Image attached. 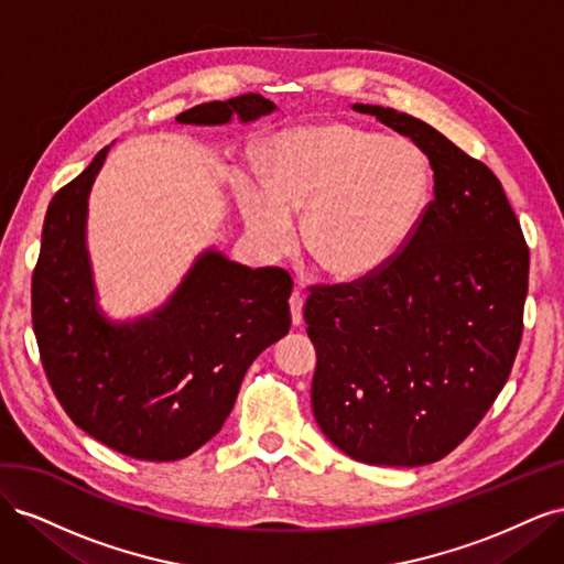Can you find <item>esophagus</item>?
<instances>
[{
    "mask_svg": "<svg viewBox=\"0 0 564 564\" xmlns=\"http://www.w3.org/2000/svg\"><path fill=\"white\" fill-rule=\"evenodd\" d=\"M289 308H292L294 327H299V324L303 322V296H301V292H296V289H294V294L289 296Z\"/></svg>",
    "mask_w": 564,
    "mask_h": 564,
    "instance_id": "esophagus-1",
    "label": "esophagus"
}]
</instances>
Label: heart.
<instances>
[{"label":"heart","mask_w":564,"mask_h":564,"mask_svg":"<svg viewBox=\"0 0 564 564\" xmlns=\"http://www.w3.org/2000/svg\"><path fill=\"white\" fill-rule=\"evenodd\" d=\"M263 185L237 178L251 237L268 256L303 247L338 282L379 275L412 242L433 195V166L421 145L344 122L282 131L261 158Z\"/></svg>","instance_id":"heart-1"}]
</instances>
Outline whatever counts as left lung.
I'll return each instance as SVG.
<instances>
[{"instance_id":"obj_1","label":"left lung","mask_w":564,"mask_h":564,"mask_svg":"<svg viewBox=\"0 0 564 564\" xmlns=\"http://www.w3.org/2000/svg\"><path fill=\"white\" fill-rule=\"evenodd\" d=\"M425 150L433 202L400 259L313 286V414L371 466H425L464 442L501 392L522 338L529 249L501 181L421 119L355 104Z\"/></svg>"}]
</instances>
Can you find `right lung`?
Masks as SVG:
<instances>
[{
  "mask_svg": "<svg viewBox=\"0 0 564 564\" xmlns=\"http://www.w3.org/2000/svg\"><path fill=\"white\" fill-rule=\"evenodd\" d=\"M261 94L212 100L181 124H242L275 112ZM104 148L51 199L32 275V327L46 379L84 433L143 460L185 458L209 442L249 365L292 327V280L282 268H247L202 251L158 311L124 322L98 305L87 249L91 185Z\"/></svg>",
  "mask_w": 564,
  "mask_h": 564,
  "instance_id": "1",
  "label": "right lung"
}]
</instances>
